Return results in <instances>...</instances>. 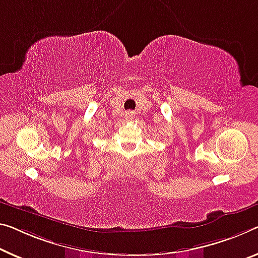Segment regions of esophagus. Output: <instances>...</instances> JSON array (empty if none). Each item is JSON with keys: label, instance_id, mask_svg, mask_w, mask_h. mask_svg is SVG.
Masks as SVG:
<instances>
[{"label": "esophagus", "instance_id": "34e87169", "mask_svg": "<svg viewBox=\"0 0 258 258\" xmlns=\"http://www.w3.org/2000/svg\"><path fill=\"white\" fill-rule=\"evenodd\" d=\"M125 115H126V117H132L133 116V113H126Z\"/></svg>", "mask_w": 258, "mask_h": 258}]
</instances>
